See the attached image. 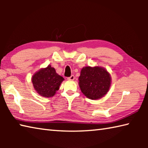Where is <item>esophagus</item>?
<instances>
[{"label":"esophagus","instance_id":"1","mask_svg":"<svg viewBox=\"0 0 148 148\" xmlns=\"http://www.w3.org/2000/svg\"><path fill=\"white\" fill-rule=\"evenodd\" d=\"M74 78H75V77H74V75H72L71 77H69L67 79H68L69 80H71V81H73V80L74 79Z\"/></svg>","mask_w":148,"mask_h":148}]
</instances>
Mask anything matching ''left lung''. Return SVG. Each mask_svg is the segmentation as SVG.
Masks as SVG:
<instances>
[{
    "label": "left lung",
    "instance_id": "8db88e82",
    "mask_svg": "<svg viewBox=\"0 0 148 148\" xmlns=\"http://www.w3.org/2000/svg\"><path fill=\"white\" fill-rule=\"evenodd\" d=\"M78 80L82 93L91 100L100 99L106 95L112 83L110 74L99 66L82 68Z\"/></svg>",
    "mask_w": 148,
    "mask_h": 148
}]
</instances>
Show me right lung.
Returning a JSON list of instances; mask_svg holds the SVG:
<instances>
[{"instance_id": "1", "label": "right lung", "mask_w": 148, "mask_h": 148, "mask_svg": "<svg viewBox=\"0 0 148 148\" xmlns=\"http://www.w3.org/2000/svg\"><path fill=\"white\" fill-rule=\"evenodd\" d=\"M64 79L50 64L46 68L38 70L31 77L35 91L40 96L46 98L53 97L56 95Z\"/></svg>"}]
</instances>
